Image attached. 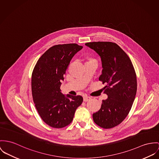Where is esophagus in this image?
Segmentation results:
<instances>
[{"mask_svg": "<svg viewBox=\"0 0 159 159\" xmlns=\"http://www.w3.org/2000/svg\"><path fill=\"white\" fill-rule=\"evenodd\" d=\"M90 99H91L90 97H88V96H84V102H88V101Z\"/></svg>", "mask_w": 159, "mask_h": 159, "instance_id": "1", "label": "esophagus"}]
</instances>
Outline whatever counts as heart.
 <instances>
[{"instance_id": "b5f03b06", "label": "heart", "mask_w": 159, "mask_h": 159, "mask_svg": "<svg viewBox=\"0 0 159 159\" xmlns=\"http://www.w3.org/2000/svg\"><path fill=\"white\" fill-rule=\"evenodd\" d=\"M90 61H94V62H96L94 59H92V58H88L86 62H90Z\"/></svg>"}]
</instances>
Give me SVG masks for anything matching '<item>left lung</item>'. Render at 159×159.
<instances>
[{
  "mask_svg": "<svg viewBox=\"0 0 159 159\" xmlns=\"http://www.w3.org/2000/svg\"><path fill=\"white\" fill-rule=\"evenodd\" d=\"M100 56L102 64L98 79L108 98L102 100L101 108L93 114L96 125L104 129L112 128L129 112L137 92V77L133 65L126 53L117 44L111 42L85 43Z\"/></svg>",
  "mask_w": 159,
  "mask_h": 159,
  "instance_id": "8db88e82",
  "label": "left lung"
}]
</instances>
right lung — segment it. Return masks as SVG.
<instances>
[{
  "label": "right lung",
  "mask_w": 159,
  "mask_h": 159,
  "mask_svg": "<svg viewBox=\"0 0 159 159\" xmlns=\"http://www.w3.org/2000/svg\"><path fill=\"white\" fill-rule=\"evenodd\" d=\"M82 48L76 43L54 45L42 54L34 68L33 102L43 121L51 127L61 128L70 125L75 110L83 102L80 96H65L60 88L70 62Z\"/></svg>",
  "instance_id": "obj_1"
}]
</instances>
